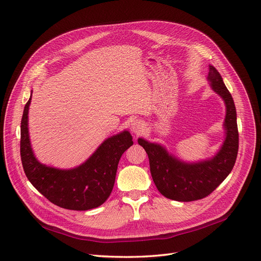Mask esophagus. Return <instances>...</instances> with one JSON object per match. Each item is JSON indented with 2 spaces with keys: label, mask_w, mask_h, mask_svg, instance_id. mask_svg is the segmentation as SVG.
<instances>
[{
  "label": "esophagus",
  "mask_w": 261,
  "mask_h": 261,
  "mask_svg": "<svg viewBox=\"0 0 261 261\" xmlns=\"http://www.w3.org/2000/svg\"><path fill=\"white\" fill-rule=\"evenodd\" d=\"M130 129L134 134L139 135V134H141L145 130V125L143 122H140V121H134L130 125Z\"/></svg>",
  "instance_id": "esophagus-1"
}]
</instances>
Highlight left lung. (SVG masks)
<instances>
[{"label": "left lung", "instance_id": "8db88e82", "mask_svg": "<svg viewBox=\"0 0 261 261\" xmlns=\"http://www.w3.org/2000/svg\"><path fill=\"white\" fill-rule=\"evenodd\" d=\"M208 80L213 91L224 100L226 107L224 121L226 137L212 159L185 163L169 154L161 145L148 143L143 138L138 139V144L148 154L150 173L158 191L172 200L194 201L207 197L230 174L238 156L239 129L233 98L220 73L211 65Z\"/></svg>", "mask_w": 261, "mask_h": 261}]
</instances>
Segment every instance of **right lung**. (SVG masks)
I'll use <instances>...</instances> for the list:
<instances>
[{
  "mask_svg": "<svg viewBox=\"0 0 261 261\" xmlns=\"http://www.w3.org/2000/svg\"><path fill=\"white\" fill-rule=\"evenodd\" d=\"M31 96L23 109L20 123V156L23 171L38 192L57 206L85 211L101 206L111 194L118 161L133 145L127 130L105 140L80 167L60 170L39 162L33 152L28 133V110Z\"/></svg>",
  "mask_w": 261,
  "mask_h": 261,
  "instance_id": "right-lung-1",
  "label": "right lung"
}]
</instances>
